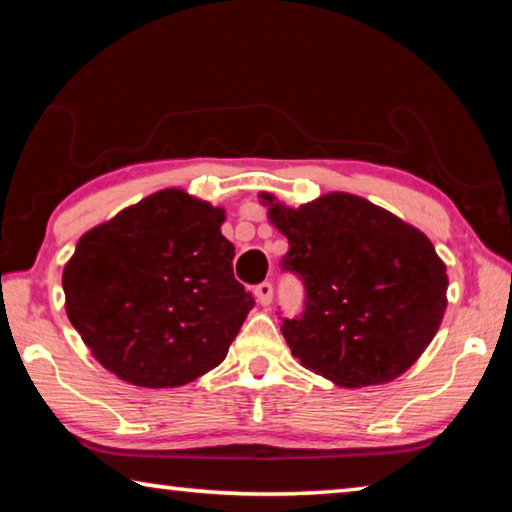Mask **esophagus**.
<instances>
[{
  "label": "esophagus",
  "instance_id": "34e87169",
  "mask_svg": "<svg viewBox=\"0 0 512 512\" xmlns=\"http://www.w3.org/2000/svg\"><path fill=\"white\" fill-rule=\"evenodd\" d=\"M255 298L262 307H268L273 302V284L271 282H262L255 287Z\"/></svg>",
  "mask_w": 512,
  "mask_h": 512
}]
</instances>
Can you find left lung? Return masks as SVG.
Wrapping results in <instances>:
<instances>
[{
    "instance_id": "left-lung-1",
    "label": "left lung",
    "mask_w": 512,
    "mask_h": 512,
    "mask_svg": "<svg viewBox=\"0 0 512 512\" xmlns=\"http://www.w3.org/2000/svg\"><path fill=\"white\" fill-rule=\"evenodd\" d=\"M289 239L282 271L305 284V309L282 320L291 354L339 386L386 384L418 361L447 307V268L418 228L354 194L298 210L262 194Z\"/></svg>"
}]
</instances>
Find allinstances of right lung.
I'll return each instance as SVG.
<instances>
[{
  "mask_svg": "<svg viewBox=\"0 0 512 512\" xmlns=\"http://www.w3.org/2000/svg\"><path fill=\"white\" fill-rule=\"evenodd\" d=\"M225 212L162 189L79 239L63 271L69 323L128 384L176 388L219 366L253 309Z\"/></svg>",
  "mask_w": 512,
  "mask_h": 512,
  "instance_id": "1",
  "label": "right lung"
}]
</instances>
